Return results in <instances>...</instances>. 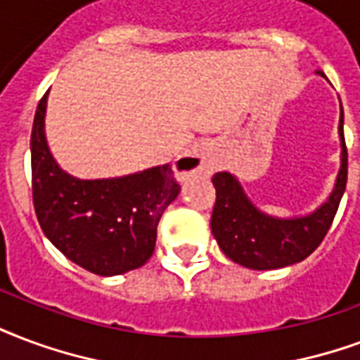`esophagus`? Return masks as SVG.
<instances>
[{
	"label": "esophagus",
	"mask_w": 360,
	"mask_h": 360,
	"mask_svg": "<svg viewBox=\"0 0 360 360\" xmlns=\"http://www.w3.org/2000/svg\"><path fill=\"white\" fill-rule=\"evenodd\" d=\"M212 154H214V146L207 141L194 143L187 153L177 158L175 162V172L181 177H188L194 173H202L212 169Z\"/></svg>",
	"instance_id": "34e87169"
}]
</instances>
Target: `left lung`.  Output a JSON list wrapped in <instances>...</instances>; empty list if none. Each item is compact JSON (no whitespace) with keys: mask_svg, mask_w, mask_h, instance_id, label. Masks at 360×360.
Here are the masks:
<instances>
[{"mask_svg":"<svg viewBox=\"0 0 360 360\" xmlns=\"http://www.w3.org/2000/svg\"><path fill=\"white\" fill-rule=\"evenodd\" d=\"M326 78L324 72H316ZM342 166L328 200L315 212L297 217H273L248 198L233 173L214 175L215 206L212 233L229 259L242 267L267 271L303 262L315 252L334 221L347 183V148L343 139V110L340 114Z\"/></svg>","mask_w":360,"mask_h":360,"instance_id":"left-lung-1","label":"left lung"}]
</instances>
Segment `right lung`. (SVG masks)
Listing matches in <instances>:
<instances>
[{
	"label": "right lung",
	"instance_id": "obj_1",
	"mask_svg": "<svg viewBox=\"0 0 360 360\" xmlns=\"http://www.w3.org/2000/svg\"><path fill=\"white\" fill-rule=\"evenodd\" d=\"M47 93L32 127V196L39 227L58 252L98 276L145 265L156 227L181 187L169 164L110 179H78L60 169L45 139Z\"/></svg>",
	"mask_w": 360,
	"mask_h": 360
}]
</instances>
